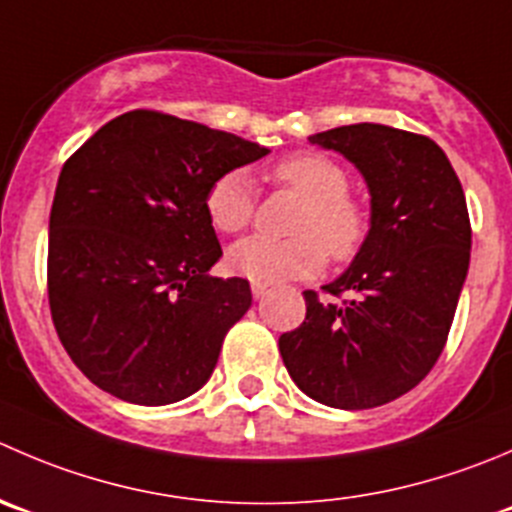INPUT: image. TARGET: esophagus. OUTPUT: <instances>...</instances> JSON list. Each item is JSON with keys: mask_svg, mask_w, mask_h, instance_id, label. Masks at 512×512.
Segmentation results:
<instances>
[{"mask_svg": "<svg viewBox=\"0 0 512 512\" xmlns=\"http://www.w3.org/2000/svg\"><path fill=\"white\" fill-rule=\"evenodd\" d=\"M252 295L255 297H265L267 290H270V285H265V282H252Z\"/></svg>", "mask_w": 512, "mask_h": 512, "instance_id": "obj_1", "label": "esophagus"}]
</instances>
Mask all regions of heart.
<instances>
[{
  "label": "heart",
  "instance_id": "obj_1",
  "mask_svg": "<svg viewBox=\"0 0 512 512\" xmlns=\"http://www.w3.org/2000/svg\"><path fill=\"white\" fill-rule=\"evenodd\" d=\"M277 182L302 197L287 240L247 237L230 250V267L252 282H285L310 277L335 262L352 260L365 245L370 212L350 192L345 167L322 152H300L280 160L272 170ZM255 185L245 170L235 167L210 182L205 195L212 225L227 235L245 230L255 217Z\"/></svg>",
  "mask_w": 512,
  "mask_h": 512
}]
</instances>
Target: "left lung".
<instances>
[{
    "label": "left lung",
    "instance_id": "obj_1",
    "mask_svg": "<svg viewBox=\"0 0 512 512\" xmlns=\"http://www.w3.org/2000/svg\"><path fill=\"white\" fill-rule=\"evenodd\" d=\"M355 162L372 225L350 270L305 290V320L280 335L297 388L340 410L393 403L438 362L470 265L463 185L430 137L388 124H347L310 137ZM350 294V298H345Z\"/></svg>",
    "mask_w": 512,
    "mask_h": 512
}]
</instances>
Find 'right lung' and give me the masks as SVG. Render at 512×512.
Listing matches in <instances>:
<instances>
[{"instance_id": "1", "label": "right lung", "mask_w": 512, "mask_h": 512, "mask_svg": "<svg viewBox=\"0 0 512 512\" xmlns=\"http://www.w3.org/2000/svg\"><path fill=\"white\" fill-rule=\"evenodd\" d=\"M265 147L175 114L132 109L59 172L47 295L74 365L104 393L170 405L210 380L250 282L210 277L222 247L205 207L217 175Z\"/></svg>"}]
</instances>
